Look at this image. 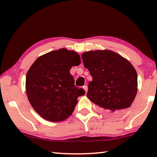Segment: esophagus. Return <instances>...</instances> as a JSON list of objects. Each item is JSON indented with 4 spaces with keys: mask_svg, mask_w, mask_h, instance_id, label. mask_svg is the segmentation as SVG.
Wrapping results in <instances>:
<instances>
[{
    "mask_svg": "<svg viewBox=\"0 0 157 157\" xmlns=\"http://www.w3.org/2000/svg\"><path fill=\"white\" fill-rule=\"evenodd\" d=\"M83 89H84L85 92H86V94L87 93V91H88V86H86V85H84V86H83Z\"/></svg>",
    "mask_w": 157,
    "mask_h": 157,
    "instance_id": "obj_1",
    "label": "esophagus"
}]
</instances>
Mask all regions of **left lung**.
Here are the masks:
<instances>
[{
	"mask_svg": "<svg viewBox=\"0 0 157 157\" xmlns=\"http://www.w3.org/2000/svg\"><path fill=\"white\" fill-rule=\"evenodd\" d=\"M82 58L93 77L87 98L111 115L129 108L138 90L137 73L132 63L109 50L84 52Z\"/></svg>",
	"mask_w": 157,
	"mask_h": 157,
	"instance_id": "left-lung-1",
	"label": "left lung"
}]
</instances>
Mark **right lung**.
Masks as SVG:
<instances>
[{
	"mask_svg": "<svg viewBox=\"0 0 157 157\" xmlns=\"http://www.w3.org/2000/svg\"><path fill=\"white\" fill-rule=\"evenodd\" d=\"M79 55L62 48L37 58L26 75V94L32 107L45 120L60 122L73 113L78 98L85 94L70 74L80 64Z\"/></svg>",
	"mask_w": 157,
	"mask_h": 157,
	"instance_id": "1",
	"label": "right lung"
}]
</instances>
